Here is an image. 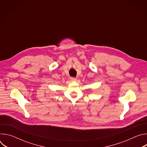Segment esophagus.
Masks as SVG:
<instances>
[{"instance_id":"esophagus-1","label":"esophagus","mask_w":147,"mask_h":147,"mask_svg":"<svg viewBox=\"0 0 147 147\" xmlns=\"http://www.w3.org/2000/svg\"><path fill=\"white\" fill-rule=\"evenodd\" d=\"M70 79L71 81H76V78H74V77H70Z\"/></svg>"}]
</instances>
